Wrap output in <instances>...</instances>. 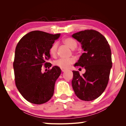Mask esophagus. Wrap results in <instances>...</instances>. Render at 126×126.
I'll use <instances>...</instances> for the list:
<instances>
[{
	"instance_id": "obj_1",
	"label": "esophagus",
	"mask_w": 126,
	"mask_h": 126,
	"mask_svg": "<svg viewBox=\"0 0 126 126\" xmlns=\"http://www.w3.org/2000/svg\"><path fill=\"white\" fill-rule=\"evenodd\" d=\"M61 71H62V72H65L66 71V69H63V68H61Z\"/></svg>"
}]
</instances>
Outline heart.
<instances>
[{"label": "heart", "instance_id": "b5f03b06", "mask_svg": "<svg viewBox=\"0 0 126 126\" xmlns=\"http://www.w3.org/2000/svg\"><path fill=\"white\" fill-rule=\"evenodd\" d=\"M64 43L67 45L69 48L72 49H75L77 47V43L75 40L72 39L71 38H67L63 40ZM57 48H58V43H54L51 46L49 49V53L52 56H55L57 54ZM75 59L73 58H59L54 62V65L57 66L63 69H67L69 68L71 64L75 62Z\"/></svg>", "mask_w": 126, "mask_h": 126}]
</instances>
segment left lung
I'll return each instance as SVG.
<instances>
[{"label": "left lung", "instance_id": "obj_1", "mask_svg": "<svg viewBox=\"0 0 126 126\" xmlns=\"http://www.w3.org/2000/svg\"><path fill=\"white\" fill-rule=\"evenodd\" d=\"M72 37L81 43L84 51L74 65L86 69L82 76L73 71L72 87L81 100L93 101L103 93L109 81L112 67L110 46L106 38L95 30L79 32Z\"/></svg>", "mask_w": 126, "mask_h": 126}]
</instances>
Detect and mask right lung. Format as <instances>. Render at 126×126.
<instances>
[{
	"mask_svg": "<svg viewBox=\"0 0 126 126\" xmlns=\"http://www.w3.org/2000/svg\"><path fill=\"white\" fill-rule=\"evenodd\" d=\"M59 36L34 31L23 36L17 44L13 62L15 83L22 96L32 103H46L54 93L60 68L54 66L44 73L42 68L52 65L47 62L49 49Z\"/></svg>",
	"mask_w": 126,
	"mask_h": 126,
	"instance_id": "obj_1",
	"label": "right lung"
}]
</instances>
